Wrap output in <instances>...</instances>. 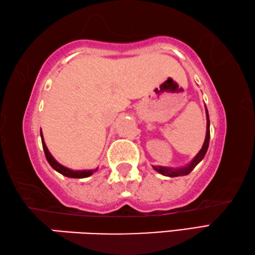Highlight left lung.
Listing matches in <instances>:
<instances>
[{
	"label": "left lung",
	"mask_w": 255,
	"mask_h": 255,
	"mask_svg": "<svg viewBox=\"0 0 255 255\" xmlns=\"http://www.w3.org/2000/svg\"><path fill=\"white\" fill-rule=\"evenodd\" d=\"M206 119H207V131H206V137H205V142L203 144V148L200 149L197 155L191 160V162H189L187 166L181 167V168H169V167H161V166H153V169L155 171H158L161 173L163 176L167 177H178V176H186L189 175V173L193 171V169L197 166V164L202 161L204 159L205 154L207 152L208 149V144H209V136H211V132H209V115H208V111L206 109Z\"/></svg>",
	"instance_id": "left-lung-1"
}]
</instances>
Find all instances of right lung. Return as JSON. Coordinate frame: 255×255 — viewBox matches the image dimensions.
<instances>
[{
    "label": "right lung",
    "mask_w": 255,
    "mask_h": 255,
    "mask_svg": "<svg viewBox=\"0 0 255 255\" xmlns=\"http://www.w3.org/2000/svg\"><path fill=\"white\" fill-rule=\"evenodd\" d=\"M40 135H41V142H42V146H43V151H44V154H46V158L48 160V162L50 166L55 169L56 171H58L61 175H64L68 178H86L92 176L94 172H95L97 169L95 170H71L69 168H66L60 164L58 161H56L55 158L52 157L51 153L49 152V150L47 148L46 143H44V140H43V135H42V132L40 131Z\"/></svg>",
    "instance_id": "right-lung-1"
}]
</instances>
